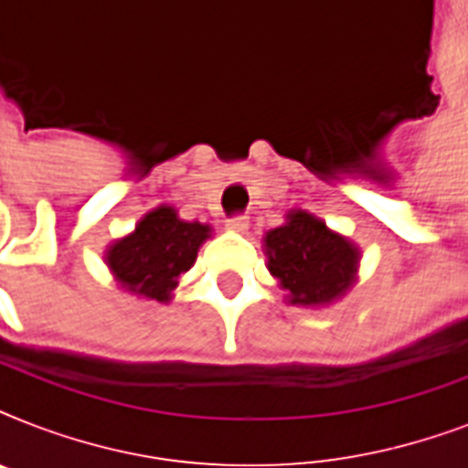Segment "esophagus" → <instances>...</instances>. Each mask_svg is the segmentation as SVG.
<instances>
[{"mask_svg": "<svg viewBox=\"0 0 468 468\" xmlns=\"http://www.w3.org/2000/svg\"><path fill=\"white\" fill-rule=\"evenodd\" d=\"M226 226L230 228V230H238V233H242V230H248L250 220H248V216L238 213V216H230V218L226 220Z\"/></svg>", "mask_w": 468, "mask_h": 468, "instance_id": "esophagus-1", "label": "esophagus"}]
</instances>
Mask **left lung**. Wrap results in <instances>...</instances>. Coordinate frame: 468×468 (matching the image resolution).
<instances>
[{
  "label": "left lung",
  "mask_w": 468,
  "mask_h": 468,
  "mask_svg": "<svg viewBox=\"0 0 468 468\" xmlns=\"http://www.w3.org/2000/svg\"><path fill=\"white\" fill-rule=\"evenodd\" d=\"M264 248L293 306H325L355 282L359 250L306 211L289 213L284 226L267 233Z\"/></svg>",
  "instance_id": "8db88e82"
}]
</instances>
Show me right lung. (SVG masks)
<instances>
[{
  "mask_svg": "<svg viewBox=\"0 0 468 468\" xmlns=\"http://www.w3.org/2000/svg\"><path fill=\"white\" fill-rule=\"evenodd\" d=\"M208 233L211 228L204 223H186L176 218L175 208L160 206L135 226V233L113 242L106 264L123 289L165 303Z\"/></svg>",
  "mask_w": 468,
  "mask_h": 468,
  "instance_id": "1",
  "label": "right lung"
}]
</instances>
